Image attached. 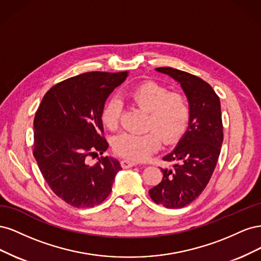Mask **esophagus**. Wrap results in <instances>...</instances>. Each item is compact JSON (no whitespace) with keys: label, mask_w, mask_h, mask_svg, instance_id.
<instances>
[{"label":"esophagus","mask_w":261,"mask_h":261,"mask_svg":"<svg viewBox=\"0 0 261 261\" xmlns=\"http://www.w3.org/2000/svg\"><path fill=\"white\" fill-rule=\"evenodd\" d=\"M122 163V167L124 169H128V168H132V167H135V165L137 164L136 161H133V160H128V159H123L121 161Z\"/></svg>","instance_id":"obj_1"}]
</instances>
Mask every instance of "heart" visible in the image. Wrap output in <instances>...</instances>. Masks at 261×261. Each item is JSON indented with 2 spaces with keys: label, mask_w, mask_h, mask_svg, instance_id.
<instances>
[{
  "label": "heart",
  "mask_w": 261,
  "mask_h": 261,
  "mask_svg": "<svg viewBox=\"0 0 261 261\" xmlns=\"http://www.w3.org/2000/svg\"><path fill=\"white\" fill-rule=\"evenodd\" d=\"M130 105L147 112L144 134H122L114 140L117 154L130 160L143 161L164 144L177 141L187 128L191 116L188 101L183 93L169 92L167 87L154 82L136 85L125 96ZM122 105L117 99L109 100L101 112V121L110 130L120 126Z\"/></svg>",
  "instance_id": "b5f03b06"
}]
</instances>
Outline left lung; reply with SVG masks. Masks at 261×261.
<instances>
[{"instance_id":"obj_1","label":"left lung","mask_w":261,"mask_h":261,"mask_svg":"<svg viewBox=\"0 0 261 261\" xmlns=\"http://www.w3.org/2000/svg\"><path fill=\"white\" fill-rule=\"evenodd\" d=\"M156 72L180 84L188 99L191 116L188 127L177 146L163 156L174 162L161 169L162 180L149 189L151 199L165 208H183L198 197L212 176L223 143V125L218 94L201 78L172 67Z\"/></svg>"}]
</instances>
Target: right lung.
Instances as JSON below:
<instances>
[{
  "mask_svg": "<svg viewBox=\"0 0 261 261\" xmlns=\"http://www.w3.org/2000/svg\"><path fill=\"white\" fill-rule=\"evenodd\" d=\"M127 72H89L63 81L44 94L35 120L34 156L53 193L76 208H91L107 199L121 163L88 158L109 147L101 112L108 97Z\"/></svg>",
  "mask_w": 261,
  "mask_h": 261,
  "instance_id": "obj_1",
  "label": "right lung"
}]
</instances>
